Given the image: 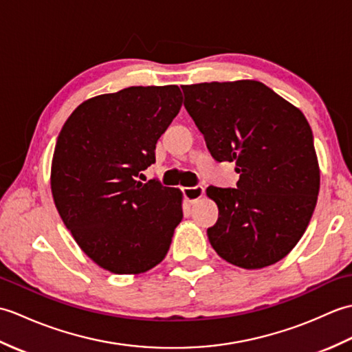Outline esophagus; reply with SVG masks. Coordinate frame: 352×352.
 Returning <instances> with one entry per match:
<instances>
[{
    "mask_svg": "<svg viewBox=\"0 0 352 352\" xmlns=\"http://www.w3.org/2000/svg\"><path fill=\"white\" fill-rule=\"evenodd\" d=\"M183 195L189 201V203H195L201 197L204 195V188L203 186H193V188H183Z\"/></svg>",
    "mask_w": 352,
    "mask_h": 352,
    "instance_id": "1",
    "label": "esophagus"
}]
</instances>
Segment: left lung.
<instances>
[{"mask_svg": "<svg viewBox=\"0 0 352 352\" xmlns=\"http://www.w3.org/2000/svg\"><path fill=\"white\" fill-rule=\"evenodd\" d=\"M184 107L218 162H236L237 189L210 186L207 230L218 256L243 269L284 258L315 212L319 164L302 111L256 80L182 86Z\"/></svg>", "mask_w": 352, "mask_h": 352, "instance_id": "8db88e82", "label": "left lung"}]
</instances>
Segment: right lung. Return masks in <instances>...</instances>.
Wrapping results in <instances>:
<instances>
[{
  "instance_id": "add662e5",
  "label": "right lung",
  "mask_w": 352,
  "mask_h": 352,
  "mask_svg": "<svg viewBox=\"0 0 352 352\" xmlns=\"http://www.w3.org/2000/svg\"><path fill=\"white\" fill-rule=\"evenodd\" d=\"M180 87L131 86L81 102L51 163L57 212L89 258L113 274H142L168 254L183 193L142 183L155 144L182 109Z\"/></svg>"
}]
</instances>
